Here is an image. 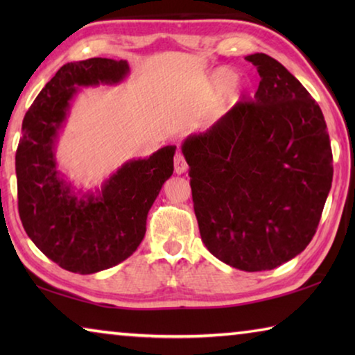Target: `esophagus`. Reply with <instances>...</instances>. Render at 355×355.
Here are the masks:
<instances>
[{"label":"esophagus","instance_id":"1","mask_svg":"<svg viewBox=\"0 0 355 355\" xmlns=\"http://www.w3.org/2000/svg\"><path fill=\"white\" fill-rule=\"evenodd\" d=\"M173 169H175V173H178V175L188 171V163H186L182 152H177L175 156H173Z\"/></svg>","mask_w":355,"mask_h":355}]
</instances>
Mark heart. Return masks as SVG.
Returning <instances> with one entry per match:
<instances>
[{
  "instance_id": "obj_1",
  "label": "heart",
  "mask_w": 355,
  "mask_h": 355,
  "mask_svg": "<svg viewBox=\"0 0 355 355\" xmlns=\"http://www.w3.org/2000/svg\"><path fill=\"white\" fill-rule=\"evenodd\" d=\"M235 71L230 69H218L211 75V80H209V86H211V91L219 94L224 92L235 81Z\"/></svg>"
}]
</instances>
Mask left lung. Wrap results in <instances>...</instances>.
I'll return each instance as SVG.
<instances>
[{"label": "left lung", "instance_id": "left-lung-1", "mask_svg": "<svg viewBox=\"0 0 355 355\" xmlns=\"http://www.w3.org/2000/svg\"><path fill=\"white\" fill-rule=\"evenodd\" d=\"M260 75L239 101L182 152L202 241L241 271H269L313 238L332 186V148L321 107L274 58L245 56Z\"/></svg>", "mask_w": 355, "mask_h": 355}]
</instances>
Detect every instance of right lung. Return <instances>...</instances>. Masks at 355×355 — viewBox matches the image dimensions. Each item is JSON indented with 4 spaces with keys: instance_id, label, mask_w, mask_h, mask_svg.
<instances>
[{
    "instance_id": "right-lung-1",
    "label": "right lung",
    "mask_w": 355,
    "mask_h": 355,
    "mask_svg": "<svg viewBox=\"0 0 355 355\" xmlns=\"http://www.w3.org/2000/svg\"><path fill=\"white\" fill-rule=\"evenodd\" d=\"M127 61L92 58L69 62L42 89L25 114L15 155L19 213L42 254L76 274L112 268L146 235L147 214L173 173L175 146L130 159L101 188L83 192L58 171L56 142L80 87L119 84Z\"/></svg>"
}]
</instances>
